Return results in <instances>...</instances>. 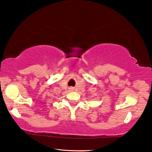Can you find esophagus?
I'll list each match as a JSON object with an SVG mask.
<instances>
[{"mask_svg": "<svg viewBox=\"0 0 152 152\" xmlns=\"http://www.w3.org/2000/svg\"><path fill=\"white\" fill-rule=\"evenodd\" d=\"M71 89H72V88H71Z\"/></svg>", "mask_w": 152, "mask_h": 152, "instance_id": "esophagus-1", "label": "esophagus"}]
</instances>
